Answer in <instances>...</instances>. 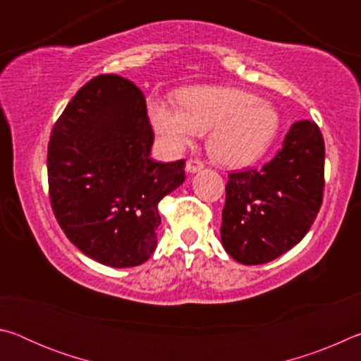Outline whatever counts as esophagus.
Masks as SVG:
<instances>
[{"instance_id": "1", "label": "esophagus", "mask_w": 361, "mask_h": 361, "mask_svg": "<svg viewBox=\"0 0 361 361\" xmlns=\"http://www.w3.org/2000/svg\"><path fill=\"white\" fill-rule=\"evenodd\" d=\"M200 170H204V164L200 161H195V159H191V161L186 162V172L188 173H197Z\"/></svg>"}]
</instances>
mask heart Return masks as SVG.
I'll use <instances>...</instances> for the list:
<instances>
[{
  "mask_svg": "<svg viewBox=\"0 0 361 361\" xmlns=\"http://www.w3.org/2000/svg\"><path fill=\"white\" fill-rule=\"evenodd\" d=\"M180 106L152 99V129L170 149H183L209 130L207 151L216 164L242 169L258 162L280 132V114L255 94L234 87L202 85L181 90Z\"/></svg>",
  "mask_w": 361,
  "mask_h": 361,
  "instance_id": "b5f03b06",
  "label": "heart"
}]
</instances>
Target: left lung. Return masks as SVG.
Wrapping results in <instances>:
<instances>
[{
    "instance_id": "left-lung-1",
    "label": "left lung",
    "mask_w": 361,
    "mask_h": 361,
    "mask_svg": "<svg viewBox=\"0 0 361 361\" xmlns=\"http://www.w3.org/2000/svg\"><path fill=\"white\" fill-rule=\"evenodd\" d=\"M325 143L315 122L291 126L279 154L259 170L229 173L221 243L247 266L279 258L302 240L320 210Z\"/></svg>"
}]
</instances>
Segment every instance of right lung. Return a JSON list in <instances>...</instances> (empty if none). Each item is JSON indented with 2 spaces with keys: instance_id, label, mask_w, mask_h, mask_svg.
Returning a JSON list of instances; mask_svg holds the SVG:
<instances>
[{
  "instance_id": "obj_1",
  "label": "right lung",
  "mask_w": 361,
  "mask_h": 361,
  "mask_svg": "<svg viewBox=\"0 0 361 361\" xmlns=\"http://www.w3.org/2000/svg\"><path fill=\"white\" fill-rule=\"evenodd\" d=\"M146 102L130 81L92 79L52 129L47 176L52 210L79 252L109 267L149 258L157 205L185 181V161L154 162Z\"/></svg>"
}]
</instances>
